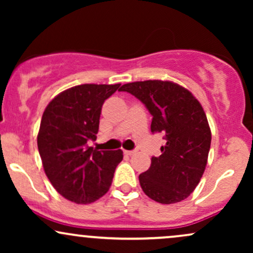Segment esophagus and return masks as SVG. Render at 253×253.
Here are the masks:
<instances>
[{"label": "esophagus", "instance_id": "esophagus-1", "mask_svg": "<svg viewBox=\"0 0 253 253\" xmlns=\"http://www.w3.org/2000/svg\"><path fill=\"white\" fill-rule=\"evenodd\" d=\"M135 152H136V151H134V150H133V151H125V155H127V156H133Z\"/></svg>", "mask_w": 253, "mask_h": 253}]
</instances>
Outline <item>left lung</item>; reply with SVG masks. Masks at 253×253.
Listing matches in <instances>:
<instances>
[{"label":"left lung","mask_w":253,"mask_h":253,"mask_svg":"<svg viewBox=\"0 0 253 253\" xmlns=\"http://www.w3.org/2000/svg\"><path fill=\"white\" fill-rule=\"evenodd\" d=\"M152 115L151 132L163 133L162 155L151 158L150 169L139 175L141 189L156 202H181L193 193L207 165L211 133L201 103L189 90L169 81L124 84Z\"/></svg>","instance_id":"left-lung-1"}]
</instances>
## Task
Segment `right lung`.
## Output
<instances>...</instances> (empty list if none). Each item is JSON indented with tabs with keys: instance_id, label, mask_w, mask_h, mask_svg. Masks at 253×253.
<instances>
[{
	"instance_id": "right-lung-1",
	"label": "right lung",
	"mask_w": 253,
	"mask_h": 253,
	"mask_svg": "<svg viewBox=\"0 0 253 253\" xmlns=\"http://www.w3.org/2000/svg\"><path fill=\"white\" fill-rule=\"evenodd\" d=\"M120 84H82L57 95L43 112L38 150L46 176L69 201L86 205L109 190L123 151H98L96 140L102 104Z\"/></svg>"
}]
</instances>
